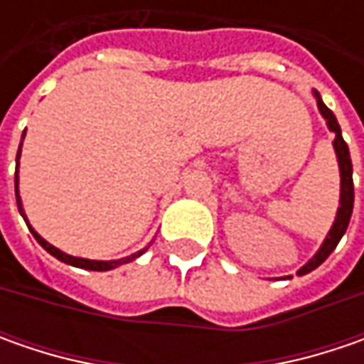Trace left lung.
Returning <instances> with one entry per match:
<instances>
[{
    "instance_id": "left-lung-1",
    "label": "left lung",
    "mask_w": 364,
    "mask_h": 364,
    "mask_svg": "<svg viewBox=\"0 0 364 364\" xmlns=\"http://www.w3.org/2000/svg\"><path fill=\"white\" fill-rule=\"evenodd\" d=\"M316 99V105H318V111L320 115L326 119V125L328 129L334 133V151H336V160H338V170H341V200H338V210H336V217H334V223L330 227L326 239L322 241L320 249L314 253V257L310 259L306 265H301L298 269V275H306V273L314 272L318 265H322L328 255L336 249L338 241L343 239V235L346 232V227L350 223V215H353V204H355V186H353V161H350V151H348V146L343 139V132H341V125L334 117V113L330 111L328 107L324 105L320 92L312 91ZM291 275H286L282 279H289Z\"/></svg>"
}]
</instances>
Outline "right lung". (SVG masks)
Listing matches in <instances>:
<instances>
[{
	"label": "right lung",
	"instance_id": "1",
	"mask_svg": "<svg viewBox=\"0 0 364 364\" xmlns=\"http://www.w3.org/2000/svg\"><path fill=\"white\" fill-rule=\"evenodd\" d=\"M23 135L26 132L21 133V141H23ZM20 156H21V144L20 149H18V156H16V200H18V210H20V215L26 220V225H28V229L30 232L34 235V239L38 243L42 245L46 251H48L50 255H54V257L58 259V261H63V263H68V265H73V267H80V269H89V272H109V269H115V267H119L123 263H129V261H135V259L139 257V255H144L147 249H149V245L144 247L141 251H137V253H133L129 257H121V259H111V261H97V259H85V257H75V255H68V253H64L60 251L58 247H54V245H50L44 237H40L38 232L32 229V225L28 223V217H26V213H23V206H21V198H20V190H18V184H20V176H18V168H20Z\"/></svg>",
	"mask_w": 364,
	"mask_h": 364
}]
</instances>
